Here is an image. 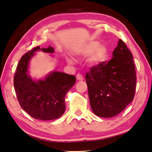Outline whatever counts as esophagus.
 Returning <instances> with one entry per match:
<instances>
[{
    "label": "esophagus",
    "mask_w": 152,
    "mask_h": 152,
    "mask_svg": "<svg viewBox=\"0 0 152 152\" xmlns=\"http://www.w3.org/2000/svg\"><path fill=\"white\" fill-rule=\"evenodd\" d=\"M76 78H77V79L78 80H82L83 79V77L81 75V74L77 73V76H76Z\"/></svg>",
    "instance_id": "esophagus-1"
}]
</instances>
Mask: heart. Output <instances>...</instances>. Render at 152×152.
I'll use <instances>...</instances> for the list:
<instances>
[{
  "mask_svg": "<svg viewBox=\"0 0 152 152\" xmlns=\"http://www.w3.org/2000/svg\"><path fill=\"white\" fill-rule=\"evenodd\" d=\"M91 54L90 62L94 65L99 64L106 60L108 56V50L105 46L101 45L100 43L96 41H92L86 44L82 50V55L88 56ZM69 62H72V60L67 59Z\"/></svg>",
  "mask_w": 152,
  "mask_h": 152,
  "instance_id": "heart-1",
  "label": "heart"
}]
</instances>
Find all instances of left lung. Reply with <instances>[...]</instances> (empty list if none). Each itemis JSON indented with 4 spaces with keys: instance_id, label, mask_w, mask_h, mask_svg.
<instances>
[{
    "instance_id": "left-lung-1",
    "label": "left lung",
    "mask_w": 152,
    "mask_h": 152,
    "mask_svg": "<svg viewBox=\"0 0 152 152\" xmlns=\"http://www.w3.org/2000/svg\"><path fill=\"white\" fill-rule=\"evenodd\" d=\"M90 106L94 113L110 118L132 102L136 90L133 56L123 40L113 52V58L90 67L85 75Z\"/></svg>"
}]
</instances>
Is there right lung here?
<instances>
[{
  "instance_id": "add662e5",
  "label": "right lung",
  "mask_w": 152,
  "mask_h": 152,
  "mask_svg": "<svg viewBox=\"0 0 152 152\" xmlns=\"http://www.w3.org/2000/svg\"><path fill=\"white\" fill-rule=\"evenodd\" d=\"M41 50L53 53L51 46H37L28 50L20 59L13 77L14 88L18 102L23 110L37 120H51L61 116L66 110L65 97L76 82L75 77L54 72L44 80L34 81L28 75L30 59L34 52Z\"/></svg>"
}]
</instances>
